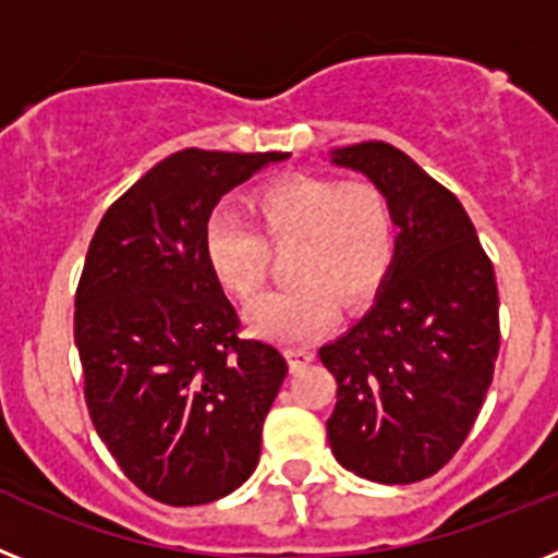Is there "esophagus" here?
<instances>
[{
  "mask_svg": "<svg viewBox=\"0 0 558 558\" xmlns=\"http://www.w3.org/2000/svg\"><path fill=\"white\" fill-rule=\"evenodd\" d=\"M287 360L292 372H301V368H306L308 363L315 360V351L301 349V345H298V349H287Z\"/></svg>",
  "mask_w": 558,
  "mask_h": 558,
  "instance_id": "esophagus-1",
  "label": "esophagus"
}]
</instances>
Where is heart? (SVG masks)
<instances>
[{
  "label": "heart",
  "instance_id": "b5f03b06",
  "mask_svg": "<svg viewBox=\"0 0 558 558\" xmlns=\"http://www.w3.org/2000/svg\"><path fill=\"white\" fill-rule=\"evenodd\" d=\"M250 223L213 215L204 255L215 278L238 301H252L269 275V247L289 250V287L266 294L246 312L250 329L278 343H308L329 329L337 301L366 303L388 278L397 255V218L386 192L372 181L292 175L252 195Z\"/></svg>",
  "mask_w": 558,
  "mask_h": 558
}]
</instances>
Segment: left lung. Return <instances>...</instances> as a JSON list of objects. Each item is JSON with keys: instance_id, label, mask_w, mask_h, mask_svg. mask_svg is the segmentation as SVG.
Listing matches in <instances>:
<instances>
[{"instance_id": "obj_1", "label": "left lung", "mask_w": 558, "mask_h": 558, "mask_svg": "<svg viewBox=\"0 0 558 558\" xmlns=\"http://www.w3.org/2000/svg\"><path fill=\"white\" fill-rule=\"evenodd\" d=\"M331 163L386 192L400 235L366 317L320 349L337 380L329 446L351 474L411 485L460 451L494 380V264L457 195L402 149L351 144Z\"/></svg>"}]
</instances>
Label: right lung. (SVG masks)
Wrapping results in <instances>:
<instances>
[{"mask_svg":"<svg viewBox=\"0 0 558 558\" xmlns=\"http://www.w3.org/2000/svg\"><path fill=\"white\" fill-rule=\"evenodd\" d=\"M289 153L181 149L105 213L76 289L84 400L135 488L207 505L241 488L289 366L241 320L204 255V229L232 186Z\"/></svg>","mask_w":558,"mask_h":558,"instance_id":"add662e5","label":"right lung"}]
</instances>
